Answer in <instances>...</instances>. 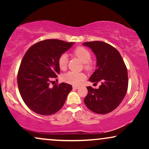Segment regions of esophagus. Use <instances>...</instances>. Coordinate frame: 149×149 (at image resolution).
<instances>
[{"label":"esophagus","mask_w":149,"mask_h":149,"mask_svg":"<svg viewBox=\"0 0 149 149\" xmlns=\"http://www.w3.org/2000/svg\"><path fill=\"white\" fill-rule=\"evenodd\" d=\"M72 88L74 89H78L79 88V86H75V85H74V86L72 87Z\"/></svg>","instance_id":"1"}]
</instances>
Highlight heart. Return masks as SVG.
<instances>
[{"label": "heart", "mask_w": 149, "mask_h": 149, "mask_svg": "<svg viewBox=\"0 0 149 149\" xmlns=\"http://www.w3.org/2000/svg\"><path fill=\"white\" fill-rule=\"evenodd\" d=\"M73 55L77 57L81 62L85 64V68L89 69L90 68L89 62L91 60V54L87 49L83 47H78L73 51ZM58 66L62 70H66L68 66V56L62 54L58 59ZM85 75L82 72H76L70 71L63 75L62 80L67 83L72 85H79L81 81L85 79Z\"/></svg>", "instance_id": "heart-1"}]
</instances>
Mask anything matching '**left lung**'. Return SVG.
<instances>
[{"label":"left lung","instance_id":"8db88e82","mask_svg":"<svg viewBox=\"0 0 149 149\" xmlns=\"http://www.w3.org/2000/svg\"><path fill=\"white\" fill-rule=\"evenodd\" d=\"M83 45L90 48L96 57V69L89 80L95 84L102 83L98 89L87 87L88 93L84 99L85 104L93 113H111L121 104L127 92V68L119 52L111 45L102 41Z\"/></svg>","mask_w":149,"mask_h":149}]
</instances>
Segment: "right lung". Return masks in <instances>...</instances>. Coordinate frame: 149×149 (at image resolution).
<instances>
[{
    "mask_svg": "<svg viewBox=\"0 0 149 149\" xmlns=\"http://www.w3.org/2000/svg\"><path fill=\"white\" fill-rule=\"evenodd\" d=\"M74 42L57 39L42 40L28 49L17 74L20 95L27 107L41 115L56 113L64 104L72 85L62 83L50 87L60 72L58 59Z\"/></svg>",
    "mask_w": 149,
    "mask_h": 149,
    "instance_id": "right-lung-1",
    "label": "right lung"
}]
</instances>
